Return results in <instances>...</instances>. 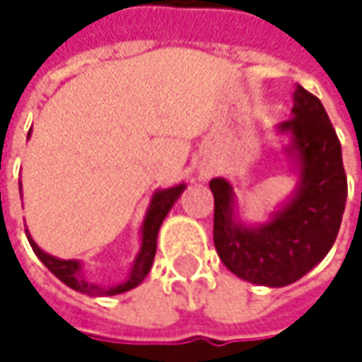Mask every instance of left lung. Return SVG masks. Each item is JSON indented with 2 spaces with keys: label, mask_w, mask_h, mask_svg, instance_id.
<instances>
[{
  "label": "left lung",
  "mask_w": 362,
  "mask_h": 362,
  "mask_svg": "<svg viewBox=\"0 0 362 362\" xmlns=\"http://www.w3.org/2000/svg\"><path fill=\"white\" fill-rule=\"evenodd\" d=\"M279 132L291 138L287 153L300 180L293 197L266 224L239 222L230 182H209L216 252L230 272L266 287L291 285L325 257L339 233L348 197L341 144L317 96L298 86L291 119Z\"/></svg>",
  "instance_id": "1"
}]
</instances>
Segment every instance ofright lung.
Instances as JSON below:
<instances>
[{"mask_svg": "<svg viewBox=\"0 0 362 362\" xmlns=\"http://www.w3.org/2000/svg\"><path fill=\"white\" fill-rule=\"evenodd\" d=\"M186 186L178 184V186H172V188H163V190H157L151 199V205L146 209V216H144V222H142V230H140V252L136 255L134 264H132V270L127 274L125 281L117 283V285H98V283H90L83 272H81V262L79 259H60V257H54L49 253H45L35 241L31 239V235H27L31 247L35 255L45 264V268L58 276L64 285H69L71 289L79 291V293H86V296H92V298H107V296H117V293H123V291H129L134 287H138L146 274L151 272V266H153V259H155V252H157V235H159V228L168 216V211L172 209V205L178 201L180 192ZM29 233V230H27Z\"/></svg>", "mask_w": 362, "mask_h": 362, "instance_id": "add662e5", "label": "right lung"}]
</instances>
